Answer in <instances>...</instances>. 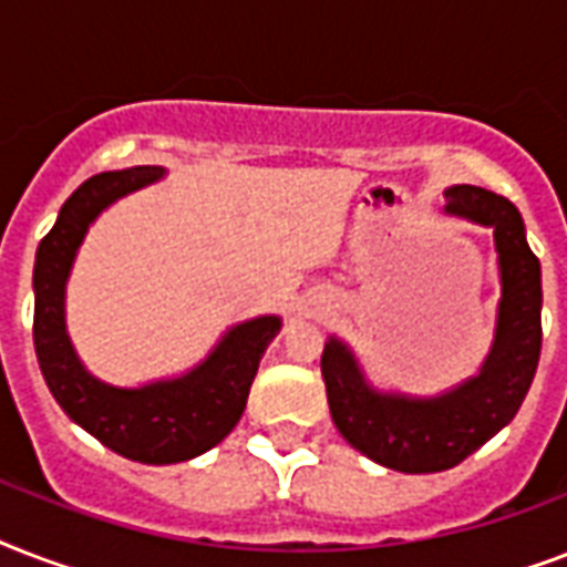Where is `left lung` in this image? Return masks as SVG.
I'll list each match as a JSON object with an SVG mask.
<instances>
[{
    "label": "left lung",
    "instance_id": "left-lung-1",
    "mask_svg": "<svg viewBox=\"0 0 567 567\" xmlns=\"http://www.w3.org/2000/svg\"><path fill=\"white\" fill-rule=\"evenodd\" d=\"M447 212L492 226L501 256L497 336L480 377L432 400H412L373 391L336 338L320 355L338 432L368 458L403 474L447 471L483 447L520 409L542 353V267L518 208L492 190L456 185L447 190Z\"/></svg>",
    "mask_w": 567,
    "mask_h": 567
}]
</instances>
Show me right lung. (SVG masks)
<instances>
[{"label":"right lung","instance_id":"add662e5","mask_svg":"<svg viewBox=\"0 0 567 567\" xmlns=\"http://www.w3.org/2000/svg\"><path fill=\"white\" fill-rule=\"evenodd\" d=\"M162 167H128L91 176L40 240L34 261V353L58 405L120 456L173 465L220 444L244 414L249 385L279 318H256L223 338L199 368L171 382L111 388L84 371L64 327V285L93 217L117 196L162 179Z\"/></svg>","mask_w":567,"mask_h":567}]
</instances>
